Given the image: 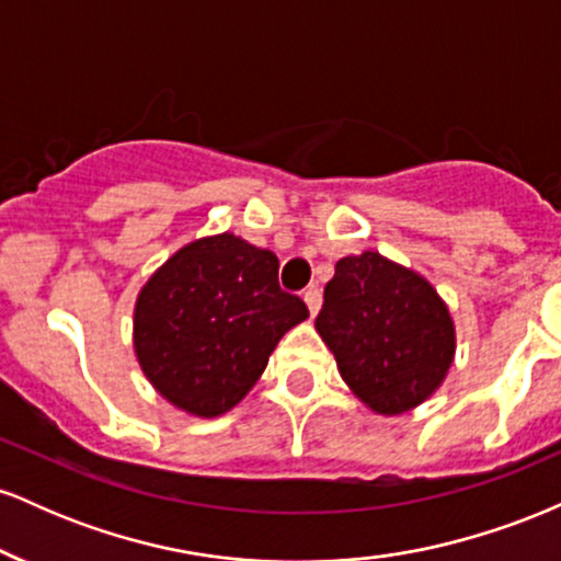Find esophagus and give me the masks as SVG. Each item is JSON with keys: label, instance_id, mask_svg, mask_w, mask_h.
<instances>
[{"label": "esophagus", "instance_id": "esophagus-1", "mask_svg": "<svg viewBox=\"0 0 561 561\" xmlns=\"http://www.w3.org/2000/svg\"><path fill=\"white\" fill-rule=\"evenodd\" d=\"M302 300H306L308 311H311V317H317L319 308H321V293L317 287H308L306 295H302Z\"/></svg>", "mask_w": 561, "mask_h": 561}]
</instances>
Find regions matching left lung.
Segmentation results:
<instances>
[{"mask_svg": "<svg viewBox=\"0 0 561 561\" xmlns=\"http://www.w3.org/2000/svg\"><path fill=\"white\" fill-rule=\"evenodd\" d=\"M317 332L353 396L382 416L427 401L456 356L446 300L414 268L375 250L337 261Z\"/></svg>", "mask_w": 561, "mask_h": 561, "instance_id": "obj_1", "label": "left lung"}]
</instances>
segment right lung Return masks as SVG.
<instances>
[{
    "label": "right lung",
    "instance_id": "obj_1",
    "mask_svg": "<svg viewBox=\"0 0 561 561\" xmlns=\"http://www.w3.org/2000/svg\"><path fill=\"white\" fill-rule=\"evenodd\" d=\"M276 274L272 250L224 231L186 242L145 282L134 356L160 398L214 420L248 396L276 343L308 319Z\"/></svg>",
    "mask_w": 561,
    "mask_h": 561
}]
</instances>
